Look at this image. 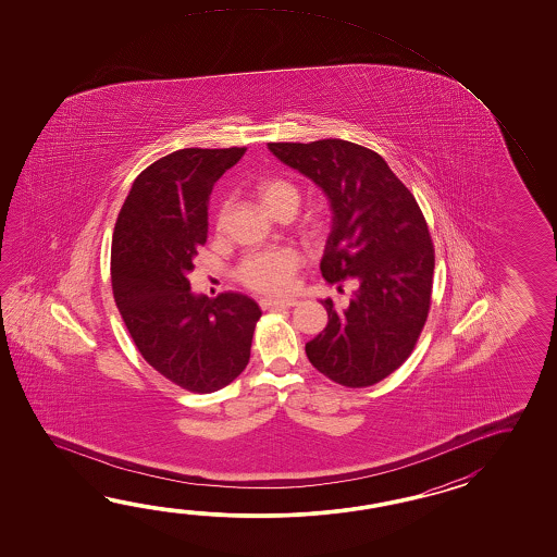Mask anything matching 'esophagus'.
Returning <instances> with one entry per match:
<instances>
[{"instance_id":"obj_1","label":"esophagus","mask_w":557,"mask_h":557,"mask_svg":"<svg viewBox=\"0 0 557 557\" xmlns=\"http://www.w3.org/2000/svg\"><path fill=\"white\" fill-rule=\"evenodd\" d=\"M298 300L296 298H264L262 307L264 308H290L296 307Z\"/></svg>"}]
</instances>
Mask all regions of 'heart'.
<instances>
[{"mask_svg":"<svg viewBox=\"0 0 557 557\" xmlns=\"http://www.w3.org/2000/svg\"><path fill=\"white\" fill-rule=\"evenodd\" d=\"M257 195L261 199L262 207H269L271 202L283 199L286 195H298L295 187L286 181H264L259 185ZM295 252L288 249L261 250L250 255L240 267L243 283L249 284L255 290L262 293H283L293 281L296 271Z\"/></svg>","mask_w":557,"mask_h":557,"instance_id":"obj_1","label":"heart"}]
</instances>
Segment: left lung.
Here are the masks:
<instances>
[{
	"instance_id": "1",
	"label": "left lung",
	"mask_w": 557,
	"mask_h": 557,
	"mask_svg": "<svg viewBox=\"0 0 557 557\" xmlns=\"http://www.w3.org/2000/svg\"><path fill=\"white\" fill-rule=\"evenodd\" d=\"M269 149L331 202L324 281L358 284L344 310L322 300L329 324L307 343L308 360L343 386H372L403 367L428 319L434 247L424 214L388 163L362 145L322 139Z\"/></svg>"
}]
</instances>
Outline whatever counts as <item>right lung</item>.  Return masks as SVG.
<instances>
[{"label":"right lung","instance_id":"right-lung-1","mask_svg":"<svg viewBox=\"0 0 557 557\" xmlns=\"http://www.w3.org/2000/svg\"><path fill=\"white\" fill-rule=\"evenodd\" d=\"M245 147L178 149L133 181L111 243L119 312L143 358L185 391L211 394L247 368L261 308L238 293L193 295L214 183Z\"/></svg>","mask_w":557,"mask_h":557}]
</instances>
